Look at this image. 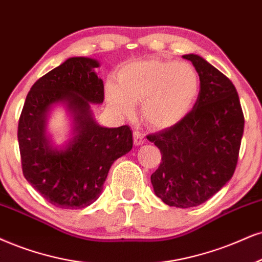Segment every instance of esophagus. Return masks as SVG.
<instances>
[{
    "mask_svg": "<svg viewBox=\"0 0 262 262\" xmlns=\"http://www.w3.org/2000/svg\"><path fill=\"white\" fill-rule=\"evenodd\" d=\"M134 143L136 146H141V144L144 143V135L140 131H135L134 132Z\"/></svg>",
    "mask_w": 262,
    "mask_h": 262,
    "instance_id": "esophagus-1",
    "label": "esophagus"
}]
</instances>
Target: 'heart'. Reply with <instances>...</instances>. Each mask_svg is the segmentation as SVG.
Wrapping results in <instances>:
<instances>
[{
	"label": "heart",
	"instance_id": "1",
	"mask_svg": "<svg viewBox=\"0 0 262 262\" xmlns=\"http://www.w3.org/2000/svg\"><path fill=\"white\" fill-rule=\"evenodd\" d=\"M118 87L108 83L105 98L122 116L142 104V118L151 127L166 128L189 114L199 96L195 68L173 60H140L126 64L118 73Z\"/></svg>",
	"mask_w": 262,
	"mask_h": 262
}]
</instances>
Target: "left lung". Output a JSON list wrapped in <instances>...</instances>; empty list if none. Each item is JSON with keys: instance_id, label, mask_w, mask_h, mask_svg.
I'll return each instance as SVG.
<instances>
[{"instance_id": "left-lung-1", "label": "left lung", "mask_w": 262, "mask_h": 262, "mask_svg": "<svg viewBox=\"0 0 262 262\" xmlns=\"http://www.w3.org/2000/svg\"><path fill=\"white\" fill-rule=\"evenodd\" d=\"M200 79L199 96L179 124L150 134L161 163L150 176L157 196L170 206H198L233 176L244 131L237 90L220 70L196 54H186Z\"/></svg>"}]
</instances>
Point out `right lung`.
Instances as JSON below:
<instances>
[{"label":"right lung","mask_w":262,"mask_h":262,"mask_svg":"<svg viewBox=\"0 0 262 262\" xmlns=\"http://www.w3.org/2000/svg\"><path fill=\"white\" fill-rule=\"evenodd\" d=\"M99 63L73 57L32 85L18 122L23 175L48 203L81 209L98 199L112 164L132 148L127 125L103 127L90 103L104 101V85L95 73ZM66 102L74 118V137L63 150L49 144L46 121L50 108Z\"/></svg>","instance_id":"add662e5"}]
</instances>
